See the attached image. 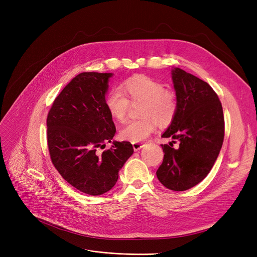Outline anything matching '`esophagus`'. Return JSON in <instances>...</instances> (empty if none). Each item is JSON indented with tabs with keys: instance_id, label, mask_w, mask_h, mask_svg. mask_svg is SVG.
Segmentation results:
<instances>
[{
	"instance_id": "obj_1",
	"label": "esophagus",
	"mask_w": 257,
	"mask_h": 257,
	"mask_svg": "<svg viewBox=\"0 0 257 257\" xmlns=\"http://www.w3.org/2000/svg\"><path fill=\"white\" fill-rule=\"evenodd\" d=\"M143 146L144 145L142 143H132V147H133L134 151H139L140 149H142Z\"/></svg>"
}]
</instances>
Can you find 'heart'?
Masks as SVG:
<instances>
[{
	"instance_id": "1",
	"label": "heart",
	"mask_w": 257,
	"mask_h": 257,
	"mask_svg": "<svg viewBox=\"0 0 257 257\" xmlns=\"http://www.w3.org/2000/svg\"><path fill=\"white\" fill-rule=\"evenodd\" d=\"M120 88L114 87L107 92L105 106L110 116L118 121L124 120L131 102L142 101L138 119L128 120L119 129V138L139 143L155 130L156 125L171 124L177 112L178 102L174 91L165 88L158 80L146 75H134L126 79Z\"/></svg>"
}]
</instances>
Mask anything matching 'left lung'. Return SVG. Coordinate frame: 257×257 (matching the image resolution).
Wrapping results in <instances>:
<instances>
[{
  "label": "left lung",
  "mask_w": 257,
  "mask_h": 257,
  "mask_svg": "<svg viewBox=\"0 0 257 257\" xmlns=\"http://www.w3.org/2000/svg\"><path fill=\"white\" fill-rule=\"evenodd\" d=\"M178 108L163 138L179 141L161 145L163 164L156 175L167 188L190 190L203 180L217 160L224 141L225 121L218 94L205 81L175 67L172 71Z\"/></svg>",
  "instance_id": "8db88e82"
}]
</instances>
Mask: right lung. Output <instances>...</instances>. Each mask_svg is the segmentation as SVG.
I'll return each mask as SVG.
<instances>
[{
	"instance_id": "add662e5",
	"label": "right lung",
	"mask_w": 257,
	"mask_h": 257,
	"mask_svg": "<svg viewBox=\"0 0 257 257\" xmlns=\"http://www.w3.org/2000/svg\"><path fill=\"white\" fill-rule=\"evenodd\" d=\"M111 73H80L54 100L47 117L51 160L61 177L78 191L99 196L114 186L118 171L133 154L129 142H113L115 134L105 106Z\"/></svg>"
}]
</instances>
